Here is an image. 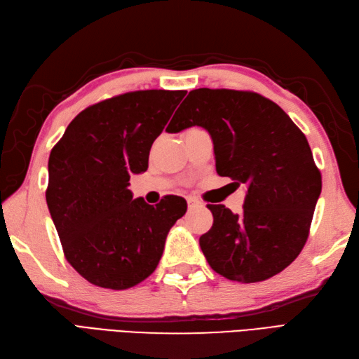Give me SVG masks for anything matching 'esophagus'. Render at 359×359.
<instances>
[{
  "label": "esophagus",
  "instance_id": "1",
  "mask_svg": "<svg viewBox=\"0 0 359 359\" xmlns=\"http://www.w3.org/2000/svg\"><path fill=\"white\" fill-rule=\"evenodd\" d=\"M187 204H189V210H195V208H199V207L204 205V204L201 203V201L196 199V198H189V199H187Z\"/></svg>",
  "mask_w": 359,
  "mask_h": 359
}]
</instances>
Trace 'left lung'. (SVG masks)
<instances>
[{
	"instance_id": "1",
	"label": "left lung",
	"mask_w": 359,
	"mask_h": 359,
	"mask_svg": "<svg viewBox=\"0 0 359 359\" xmlns=\"http://www.w3.org/2000/svg\"><path fill=\"white\" fill-rule=\"evenodd\" d=\"M203 126L213 140L216 172L247 189L243 212L208 204L213 225L199 238L217 274L255 283L300 255L321 194V173L304 134L277 103L252 91H190L168 133Z\"/></svg>"
}]
</instances>
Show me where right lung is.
Listing matches in <instances>:
<instances>
[{"instance_id":"1","label":"right lung","mask_w":359,"mask_h":359,"mask_svg":"<svg viewBox=\"0 0 359 359\" xmlns=\"http://www.w3.org/2000/svg\"><path fill=\"white\" fill-rule=\"evenodd\" d=\"M186 94L133 91L91 104L51 149V219L68 264L95 286L128 290L149 277L187 212L181 196L154 207L128 189L130 175L147 170L152 143Z\"/></svg>"}]
</instances>
